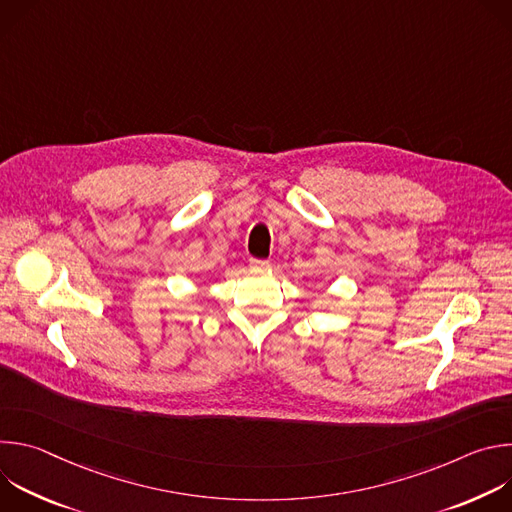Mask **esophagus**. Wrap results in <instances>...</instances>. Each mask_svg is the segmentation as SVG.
<instances>
[{"label": "esophagus", "instance_id": "1", "mask_svg": "<svg viewBox=\"0 0 512 512\" xmlns=\"http://www.w3.org/2000/svg\"><path fill=\"white\" fill-rule=\"evenodd\" d=\"M249 265L253 269H267L269 267V261L267 259H249Z\"/></svg>", "mask_w": 512, "mask_h": 512}]
</instances>
